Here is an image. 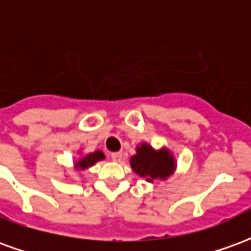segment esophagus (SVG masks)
I'll return each mask as SVG.
<instances>
[{
	"label": "esophagus",
	"mask_w": 251,
	"mask_h": 251,
	"mask_svg": "<svg viewBox=\"0 0 251 251\" xmlns=\"http://www.w3.org/2000/svg\"><path fill=\"white\" fill-rule=\"evenodd\" d=\"M110 158H111L113 161H121V158H122V153L121 152L111 153V154H110Z\"/></svg>",
	"instance_id": "34e87169"
}]
</instances>
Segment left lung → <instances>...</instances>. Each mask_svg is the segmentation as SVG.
I'll return each mask as SVG.
<instances>
[{"instance_id":"8db88e82","label":"left lung","mask_w":251,"mask_h":251,"mask_svg":"<svg viewBox=\"0 0 251 251\" xmlns=\"http://www.w3.org/2000/svg\"><path fill=\"white\" fill-rule=\"evenodd\" d=\"M130 165L137 175L151 183L154 180L168 179L176 168L174 156L167 149L156 152L148 144L137 147V154L130 158Z\"/></svg>"}]
</instances>
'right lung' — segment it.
Masks as SVG:
<instances>
[{"label":"right lung","instance_id":"obj_1","mask_svg":"<svg viewBox=\"0 0 251 251\" xmlns=\"http://www.w3.org/2000/svg\"><path fill=\"white\" fill-rule=\"evenodd\" d=\"M103 158H104L103 152H100V151H95L94 153H90V154L84 156V157H82L80 160H77L76 164H75V168H76V171H83V169L91 167V165H94L97 161H100V160H103Z\"/></svg>","mask_w":251,"mask_h":251}]
</instances>
